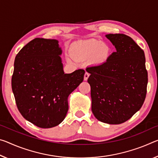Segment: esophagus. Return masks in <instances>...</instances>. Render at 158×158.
Returning <instances> with one entry per match:
<instances>
[{
  "mask_svg": "<svg viewBox=\"0 0 158 158\" xmlns=\"http://www.w3.org/2000/svg\"><path fill=\"white\" fill-rule=\"evenodd\" d=\"M89 77V74L88 73V72H86V73H85V74H84V77L85 81H86V80L88 79Z\"/></svg>",
  "mask_w": 158,
  "mask_h": 158,
  "instance_id": "1",
  "label": "esophagus"
}]
</instances>
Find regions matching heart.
<instances>
[{
  "mask_svg": "<svg viewBox=\"0 0 158 158\" xmlns=\"http://www.w3.org/2000/svg\"><path fill=\"white\" fill-rule=\"evenodd\" d=\"M111 49L108 45L96 40H89L77 44L73 48V55L78 60L93 57L96 64H102L108 60Z\"/></svg>",
  "mask_w": 158,
  "mask_h": 158,
  "instance_id": "heart-1",
  "label": "heart"
}]
</instances>
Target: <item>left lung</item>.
<instances>
[{
    "label": "left lung",
    "instance_id": "8db88e82",
    "mask_svg": "<svg viewBox=\"0 0 158 158\" xmlns=\"http://www.w3.org/2000/svg\"><path fill=\"white\" fill-rule=\"evenodd\" d=\"M116 51L104 63L87 67L91 110L103 123L119 124L141 109L147 92L148 72L143 50L123 34L106 35Z\"/></svg>",
    "mask_w": 158,
    "mask_h": 158
}]
</instances>
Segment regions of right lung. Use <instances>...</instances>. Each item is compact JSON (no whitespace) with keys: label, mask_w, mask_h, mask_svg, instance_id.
Masks as SVG:
<instances>
[{"label":"right lung","mask_w":158,"mask_h":158,"mask_svg":"<svg viewBox=\"0 0 158 158\" xmlns=\"http://www.w3.org/2000/svg\"><path fill=\"white\" fill-rule=\"evenodd\" d=\"M58 42L34 39L15 59L12 89L17 108L24 119L40 128H51L63 121L69 95L84 80V69L64 74Z\"/></svg>","instance_id":"obj_1"}]
</instances>
